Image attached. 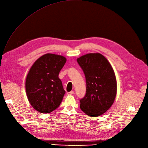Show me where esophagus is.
Wrapping results in <instances>:
<instances>
[{
    "instance_id": "obj_1",
    "label": "esophagus",
    "mask_w": 148,
    "mask_h": 148,
    "mask_svg": "<svg viewBox=\"0 0 148 148\" xmlns=\"http://www.w3.org/2000/svg\"><path fill=\"white\" fill-rule=\"evenodd\" d=\"M74 93V91H71V92H68V93H67V95H73Z\"/></svg>"
}]
</instances>
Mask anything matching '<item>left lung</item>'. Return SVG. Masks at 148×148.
Here are the masks:
<instances>
[{
	"instance_id": "obj_1",
	"label": "left lung",
	"mask_w": 148,
	"mask_h": 148,
	"mask_svg": "<svg viewBox=\"0 0 148 148\" xmlns=\"http://www.w3.org/2000/svg\"><path fill=\"white\" fill-rule=\"evenodd\" d=\"M77 61L86 82V92L80 100V107L88 116H99L110 109L116 97V80L113 68L99 53L84 55Z\"/></svg>"
}]
</instances>
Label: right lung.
<instances>
[{
	"label": "right lung",
	"mask_w": 148,
	"mask_h": 148,
	"mask_svg": "<svg viewBox=\"0 0 148 148\" xmlns=\"http://www.w3.org/2000/svg\"><path fill=\"white\" fill-rule=\"evenodd\" d=\"M66 59L47 53L37 60L27 74L25 90L29 102L41 113H51L60 105L65 93L58 75Z\"/></svg>",
	"instance_id": "obj_1"
}]
</instances>
